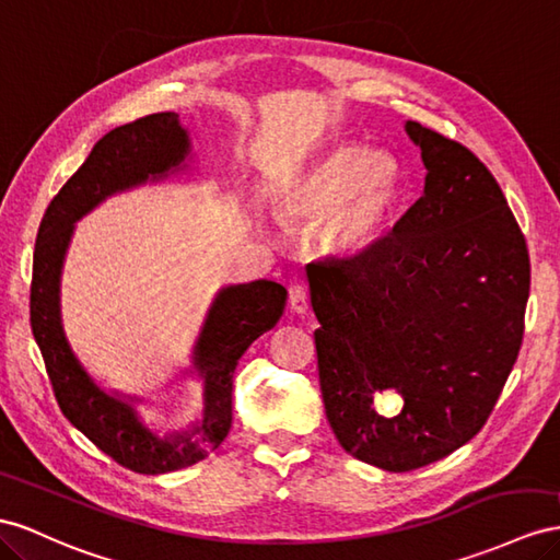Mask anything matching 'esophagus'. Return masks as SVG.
<instances>
[{
    "label": "esophagus",
    "instance_id": "esophagus-1",
    "mask_svg": "<svg viewBox=\"0 0 560 560\" xmlns=\"http://www.w3.org/2000/svg\"><path fill=\"white\" fill-rule=\"evenodd\" d=\"M290 306L294 313H306L308 308V287L304 282L290 284Z\"/></svg>",
    "mask_w": 560,
    "mask_h": 560
}]
</instances>
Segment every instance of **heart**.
Returning <instances> with one entry per match:
<instances>
[{
	"label": "heart",
	"instance_id": "b5f03b06",
	"mask_svg": "<svg viewBox=\"0 0 560 560\" xmlns=\"http://www.w3.org/2000/svg\"><path fill=\"white\" fill-rule=\"evenodd\" d=\"M407 198L402 162L362 143H341L299 176L284 200L287 217L323 223L331 252L360 254L380 243Z\"/></svg>",
	"mask_w": 560,
	"mask_h": 560
}]
</instances>
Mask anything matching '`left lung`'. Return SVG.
Instances as JSON below:
<instances>
[{
    "instance_id": "8db88e82",
    "label": "left lung",
    "mask_w": 560,
    "mask_h": 560,
    "mask_svg": "<svg viewBox=\"0 0 560 560\" xmlns=\"http://www.w3.org/2000/svg\"><path fill=\"white\" fill-rule=\"evenodd\" d=\"M424 195L351 261L311 264L317 374L341 447L384 471L447 457L486 427L518 358L530 294L525 235L490 170L455 139L405 125ZM376 392L404 405L375 412Z\"/></svg>"
}]
</instances>
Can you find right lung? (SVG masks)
I'll use <instances>...</instances> for the list:
<instances>
[{"mask_svg":"<svg viewBox=\"0 0 560 560\" xmlns=\"http://www.w3.org/2000/svg\"><path fill=\"white\" fill-rule=\"evenodd\" d=\"M188 155V136L176 113L145 115L115 127L49 202L37 231L30 282V325L44 358L60 412L105 455L136 474H170L205 459L229 435L233 372L254 339L276 327L287 292L270 280L225 287L209 311L192 365L205 380V417L174 438L148 431L131 405L103 393L82 370L58 315V278L72 223L108 195L160 178Z\"/></svg>","mask_w":560,"mask_h":560,"instance_id":"add662e5","label":"right lung"}]
</instances>
